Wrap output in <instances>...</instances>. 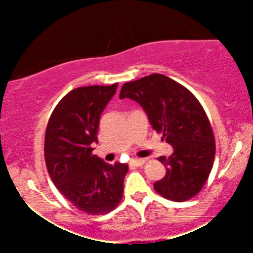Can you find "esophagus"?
I'll use <instances>...</instances> for the list:
<instances>
[{"label":"esophagus","instance_id":"esophagus-1","mask_svg":"<svg viewBox=\"0 0 253 253\" xmlns=\"http://www.w3.org/2000/svg\"><path fill=\"white\" fill-rule=\"evenodd\" d=\"M129 164L133 165V167H141V165L145 164V161L144 159H132Z\"/></svg>","mask_w":253,"mask_h":253}]
</instances>
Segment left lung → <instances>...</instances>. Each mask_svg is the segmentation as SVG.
Listing matches in <instances>:
<instances>
[{"instance_id":"obj_1","label":"left lung","mask_w":253,"mask_h":253,"mask_svg":"<svg viewBox=\"0 0 253 253\" xmlns=\"http://www.w3.org/2000/svg\"><path fill=\"white\" fill-rule=\"evenodd\" d=\"M128 97L143 107L151 126L173 153L158 161L167 175L153 188L175 202L188 201L207 182L215 157V139L205 109L182 84L161 74L125 83L120 98Z\"/></svg>"}]
</instances>
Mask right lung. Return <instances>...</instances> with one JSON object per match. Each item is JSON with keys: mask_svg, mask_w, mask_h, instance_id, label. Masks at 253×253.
<instances>
[{"mask_svg": "<svg viewBox=\"0 0 253 253\" xmlns=\"http://www.w3.org/2000/svg\"><path fill=\"white\" fill-rule=\"evenodd\" d=\"M117 88L114 83L71 90L58 102L46 127L48 175L66 200L89 215L109 213L123 199L128 165L108 164L92 155L100 117Z\"/></svg>", "mask_w": 253, "mask_h": 253, "instance_id": "right-lung-1", "label": "right lung"}]
</instances>
